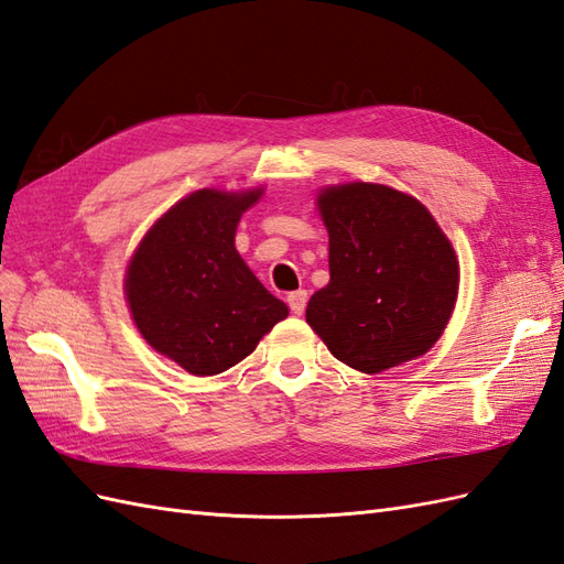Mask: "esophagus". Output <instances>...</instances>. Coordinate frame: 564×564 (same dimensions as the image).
Wrapping results in <instances>:
<instances>
[{"label":"esophagus","mask_w":564,"mask_h":564,"mask_svg":"<svg viewBox=\"0 0 564 564\" xmlns=\"http://www.w3.org/2000/svg\"><path fill=\"white\" fill-rule=\"evenodd\" d=\"M286 303H289V308H292L296 315H301L303 311H306L308 292H306V289H296V292H292V294L286 296Z\"/></svg>","instance_id":"34e87169"}]
</instances>
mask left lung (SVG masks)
Wrapping results in <instances>:
<instances>
[{
  "label": "left lung",
  "mask_w": 564,
  "mask_h": 564,
  "mask_svg": "<svg viewBox=\"0 0 564 564\" xmlns=\"http://www.w3.org/2000/svg\"><path fill=\"white\" fill-rule=\"evenodd\" d=\"M329 232V284L306 319L332 356L382 372L427 354L458 296V261L417 199L351 182L317 196Z\"/></svg>",
  "instance_id": "8db88e82"
}]
</instances>
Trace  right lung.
Returning a JSON list of instances; mask_svg holds the SVG:
<instances>
[{"label": "right lung", "instance_id": "obj_1", "mask_svg": "<svg viewBox=\"0 0 564 564\" xmlns=\"http://www.w3.org/2000/svg\"><path fill=\"white\" fill-rule=\"evenodd\" d=\"M258 196L189 194L151 227L130 261L126 296L137 327L192 375L232 368L289 315L235 249L237 223Z\"/></svg>", "mask_w": 564, "mask_h": 564}]
</instances>
